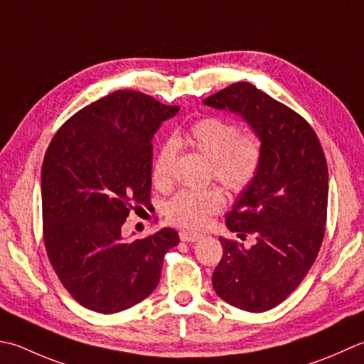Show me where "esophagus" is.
<instances>
[{
	"label": "esophagus",
	"instance_id": "1",
	"mask_svg": "<svg viewBox=\"0 0 364 364\" xmlns=\"http://www.w3.org/2000/svg\"><path fill=\"white\" fill-rule=\"evenodd\" d=\"M202 237L200 235H197V233H191V232H180V240L181 241H186V243H196V241H198L200 240Z\"/></svg>",
	"mask_w": 364,
	"mask_h": 364
}]
</instances>
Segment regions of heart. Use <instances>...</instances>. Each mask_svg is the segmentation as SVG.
<instances>
[{
	"label": "heart",
	"mask_w": 364,
	"mask_h": 364,
	"mask_svg": "<svg viewBox=\"0 0 364 364\" xmlns=\"http://www.w3.org/2000/svg\"><path fill=\"white\" fill-rule=\"evenodd\" d=\"M176 146H188L210 159V175L232 192L240 194L251 186L257 176L263 141L254 129H238L235 121L223 117H203L172 139ZM175 148L167 141L154 154L151 180L156 188L166 189L172 183ZM225 206V197L218 188L202 191L183 189L166 205L170 224L186 230H198Z\"/></svg>",
	"instance_id": "heart-1"
}]
</instances>
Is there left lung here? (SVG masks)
<instances>
[{
  "mask_svg": "<svg viewBox=\"0 0 364 364\" xmlns=\"http://www.w3.org/2000/svg\"><path fill=\"white\" fill-rule=\"evenodd\" d=\"M203 104L240 113L263 141L257 176L225 216L230 232L254 235L255 245L220 237L224 252L213 287L235 308L265 312L300 286L322 246L328 206L323 148L308 121L252 83H233Z\"/></svg>",
  "mask_w": 364,
  "mask_h": 364,
  "instance_id": "obj_1",
  "label": "left lung"
}]
</instances>
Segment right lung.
<instances>
[{
  "label": "right lung",
  "instance_id": "1",
  "mask_svg": "<svg viewBox=\"0 0 364 364\" xmlns=\"http://www.w3.org/2000/svg\"><path fill=\"white\" fill-rule=\"evenodd\" d=\"M178 105L119 90L74 113L42 162V235L56 276L77 303L101 314L132 308L161 279L178 245L172 229L124 241L132 210L151 206V139Z\"/></svg>",
  "mask_w": 364,
  "mask_h": 364
}]
</instances>
